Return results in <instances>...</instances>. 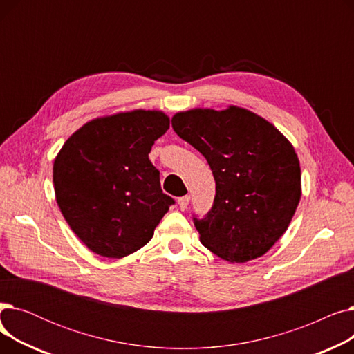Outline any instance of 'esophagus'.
<instances>
[{"label": "esophagus", "mask_w": 354, "mask_h": 354, "mask_svg": "<svg viewBox=\"0 0 354 354\" xmlns=\"http://www.w3.org/2000/svg\"><path fill=\"white\" fill-rule=\"evenodd\" d=\"M189 196L187 195V196H180V198H178V205H179V208L182 209V211H185L188 208V205H189Z\"/></svg>", "instance_id": "1"}]
</instances>
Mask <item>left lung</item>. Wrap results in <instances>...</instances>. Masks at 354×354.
Here are the masks:
<instances>
[{
  "label": "left lung",
  "instance_id": "left-lung-1",
  "mask_svg": "<svg viewBox=\"0 0 354 354\" xmlns=\"http://www.w3.org/2000/svg\"><path fill=\"white\" fill-rule=\"evenodd\" d=\"M172 127L205 156L216 183L212 209L195 218L202 245L231 264L263 257L287 231L301 198L291 142L264 118L232 104L178 111Z\"/></svg>",
  "mask_w": 354,
  "mask_h": 354
}]
</instances>
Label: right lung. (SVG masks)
Masks as SVG:
<instances>
[{
	"mask_svg": "<svg viewBox=\"0 0 354 354\" xmlns=\"http://www.w3.org/2000/svg\"><path fill=\"white\" fill-rule=\"evenodd\" d=\"M169 123L162 110L118 111L64 142L53 165L55 201L90 251L123 258L152 239L174 199L162 192L149 153Z\"/></svg>",
	"mask_w": 354,
	"mask_h": 354,
	"instance_id": "right-lung-1",
	"label": "right lung"
}]
</instances>
